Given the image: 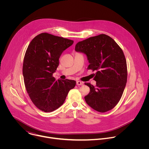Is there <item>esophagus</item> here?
<instances>
[{
	"label": "esophagus",
	"mask_w": 149,
	"mask_h": 149,
	"mask_svg": "<svg viewBox=\"0 0 149 149\" xmlns=\"http://www.w3.org/2000/svg\"><path fill=\"white\" fill-rule=\"evenodd\" d=\"M83 84H84V83H83L82 82L80 81H77V86H82Z\"/></svg>",
	"instance_id": "obj_1"
}]
</instances>
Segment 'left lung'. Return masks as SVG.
<instances>
[{"mask_svg":"<svg viewBox=\"0 0 149 149\" xmlns=\"http://www.w3.org/2000/svg\"><path fill=\"white\" fill-rule=\"evenodd\" d=\"M75 49L87 55L90 62L88 70L96 71L95 86L85 83L90 88L89 94L84 97L86 102L98 112L113 109L121 99L127 79L123 50L113 38L105 34L78 42Z\"/></svg>","mask_w":149,"mask_h":149,"instance_id":"obj_1","label":"left lung"}]
</instances>
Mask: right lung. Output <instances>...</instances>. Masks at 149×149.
<instances>
[{"label": "right lung", "instance_id": "right-lung-1", "mask_svg": "<svg viewBox=\"0 0 149 149\" xmlns=\"http://www.w3.org/2000/svg\"><path fill=\"white\" fill-rule=\"evenodd\" d=\"M74 40L41 33L30 42L23 63V76L27 93L36 107L52 112L64 102L74 80H56L52 76L59 65V58Z\"/></svg>", "mask_w": 149, "mask_h": 149}]
</instances>
